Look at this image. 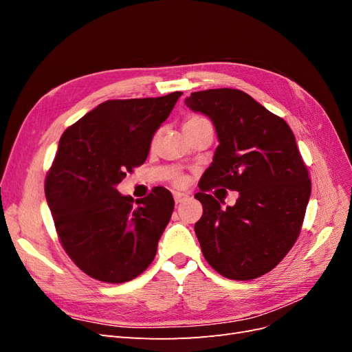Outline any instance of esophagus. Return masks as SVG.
I'll list each match as a JSON object with an SVG mask.
<instances>
[{"mask_svg": "<svg viewBox=\"0 0 352 352\" xmlns=\"http://www.w3.org/2000/svg\"><path fill=\"white\" fill-rule=\"evenodd\" d=\"M173 198L176 204H180V202H184L188 198V195L184 192H173Z\"/></svg>", "mask_w": 352, "mask_h": 352, "instance_id": "esophagus-1", "label": "esophagus"}]
</instances>
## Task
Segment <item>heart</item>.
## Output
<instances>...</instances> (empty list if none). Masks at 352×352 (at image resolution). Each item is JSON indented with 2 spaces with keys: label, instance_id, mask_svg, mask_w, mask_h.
Segmentation results:
<instances>
[{
  "label": "heart",
  "instance_id": "1",
  "mask_svg": "<svg viewBox=\"0 0 352 352\" xmlns=\"http://www.w3.org/2000/svg\"><path fill=\"white\" fill-rule=\"evenodd\" d=\"M201 120H206V119H202V117H198V116H192V117H189V119L185 122V126H186V124L197 123V122H201ZM173 182H175L176 185H179V186H182V185H185V184H186V177H185V176H180V175H177V176H175V180H173Z\"/></svg>",
  "mask_w": 352,
  "mask_h": 352
}]
</instances>
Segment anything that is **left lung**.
<instances>
[{"label":"left lung","instance_id":"obj_1","mask_svg":"<svg viewBox=\"0 0 352 352\" xmlns=\"http://www.w3.org/2000/svg\"><path fill=\"white\" fill-rule=\"evenodd\" d=\"M186 107L206 114L219 146L206 170L202 217L195 233L212 269L233 280H250L278 265L302 226L311 194L307 167L287 123L238 89L192 92ZM211 186L238 190L226 209L205 194Z\"/></svg>","mask_w":352,"mask_h":352}]
</instances>
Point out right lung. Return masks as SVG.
I'll return each instance as SVG.
<instances>
[{
    "mask_svg": "<svg viewBox=\"0 0 352 352\" xmlns=\"http://www.w3.org/2000/svg\"><path fill=\"white\" fill-rule=\"evenodd\" d=\"M182 92L110 100L61 135L45 179V197L61 245L91 278L123 283L155 257L175 199L166 188L136 201L117 185L144 164L151 140Z\"/></svg>",
    "mask_w": 352,
    "mask_h": 352,
    "instance_id": "obj_1",
    "label": "right lung"
}]
</instances>
